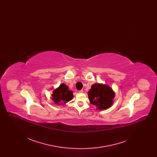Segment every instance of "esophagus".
<instances>
[{"label": "esophagus", "instance_id": "1", "mask_svg": "<svg viewBox=\"0 0 157 157\" xmlns=\"http://www.w3.org/2000/svg\"><path fill=\"white\" fill-rule=\"evenodd\" d=\"M83 90H79V93H83Z\"/></svg>", "mask_w": 157, "mask_h": 157}]
</instances>
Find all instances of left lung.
<instances>
[{"label":"left lung","mask_w":157,"mask_h":157,"mask_svg":"<svg viewBox=\"0 0 157 157\" xmlns=\"http://www.w3.org/2000/svg\"><path fill=\"white\" fill-rule=\"evenodd\" d=\"M90 103L97 109L104 110L110 108L113 103L115 92L111 87L103 83H95L88 92Z\"/></svg>","instance_id":"left-lung-1"}]
</instances>
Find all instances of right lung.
<instances>
[{
	"mask_svg": "<svg viewBox=\"0 0 157 157\" xmlns=\"http://www.w3.org/2000/svg\"><path fill=\"white\" fill-rule=\"evenodd\" d=\"M74 97L73 92L67 85L62 83L59 86L53 90L51 99L55 104L60 105L62 104H67L71 101Z\"/></svg>",
	"mask_w": 157,
	"mask_h": 157,
	"instance_id": "add662e5",
	"label": "right lung"
}]
</instances>
